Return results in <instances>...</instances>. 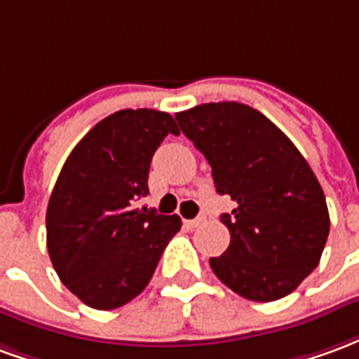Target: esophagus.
<instances>
[{"label": "esophagus", "instance_id": "1", "mask_svg": "<svg viewBox=\"0 0 359 359\" xmlns=\"http://www.w3.org/2000/svg\"><path fill=\"white\" fill-rule=\"evenodd\" d=\"M203 221V217H196V219H190V221H184V226L187 229H196V226L200 225Z\"/></svg>", "mask_w": 359, "mask_h": 359}]
</instances>
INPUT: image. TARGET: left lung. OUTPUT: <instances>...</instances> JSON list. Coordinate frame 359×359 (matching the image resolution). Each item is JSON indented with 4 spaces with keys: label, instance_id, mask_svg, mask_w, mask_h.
Returning <instances> with one entry per match:
<instances>
[{
    "label": "left lung",
    "instance_id": "left-lung-1",
    "mask_svg": "<svg viewBox=\"0 0 359 359\" xmlns=\"http://www.w3.org/2000/svg\"><path fill=\"white\" fill-rule=\"evenodd\" d=\"M175 118L211 165L219 194L236 203L221 215L231 244L210 257L213 273L242 298H285L319 265L331 226L311 167L280 128L244 103H202Z\"/></svg>",
    "mask_w": 359,
    "mask_h": 359
}]
</instances>
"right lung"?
<instances>
[{
  "label": "right lung",
  "instance_id": "right-lung-1",
  "mask_svg": "<svg viewBox=\"0 0 359 359\" xmlns=\"http://www.w3.org/2000/svg\"><path fill=\"white\" fill-rule=\"evenodd\" d=\"M169 113L123 109L100 121L67 157L46 213L48 252L71 292L94 309H115L148 286L179 215L140 208L151 157Z\"/></svg>",
  "mask_w": 359,
  "mask_h": 359
}]
</instances>
